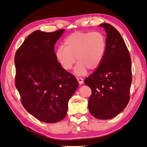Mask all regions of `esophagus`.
Wrapping results in <instances>:
<instances>
[{
  "mask_svg": "<svg viewBox=\"0 0 147 147\" xmlns=\"http://www.w3.org/2000/svg\"><path fill=\"white\" fill-rule=\"evenodd\" d=\"M77 80H78L79 84H82L83 83H84V80L82 78H77Z\"/></svg>",
  "mask_w": 147,
  "mask_h": 147,
  "instance_id": "obj_1",
  "label": "esophagus"
}]
</instances>
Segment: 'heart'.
<instances>
[{"label":"heart","instance_id":"b5f03b06","mask_svg":"<svg viewBox=\"0 0 147 147\" xmlns=\"http://www.w3.org/2000/svg\"><path fill=\"white\" fill-rule=\"evenodd\" d=\"M65 46L56 52V58L63 69L69 71L76 62L74 73L84 75L88 69L94 70L102 62L106 51V38L99 31H76L65 38Z\"/></svg>","mask_w":147,"mask_h":147}]
</instances>
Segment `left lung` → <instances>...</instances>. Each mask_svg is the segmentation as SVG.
Returning a JSON list of instances; mask_svg holds the SVG:
<instances>
[{
  "label": "left lung",
  "instance_id": "1",
  "mask_svg": "<svg viewBox=\"0 0 147 147\" xmlns=\"http://www.w3.org/2000/svg\"><path fill=\"white\" fill-rule=\"evenodd\" d=\"M106 31V51L100 65L85 78L92 94L89 110L99 119L113 118L124 110L130 100L132 65L129 50L121 34L109 24L100 25Z\"/></svg>",
  "mask_w": 147,
  "mask_h": 147
}]
</instances>
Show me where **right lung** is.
<instances>
[{"label":"right lung","mask_w":147,"mask_h":147,"mask_svg":"<svg viewBox=\"0 0 147 147\" xmlns=\"http://www.w3.org/2000/svg\"><path fill=\"white\" fill-rule=\"evenodd\" d=\"M64 31H34L15 56V86L22 105L32 116L48 123L65 118L68 101L79 85L56 58L55 45Z\"/></svg>","instance_id":"1"}]
</instances>
